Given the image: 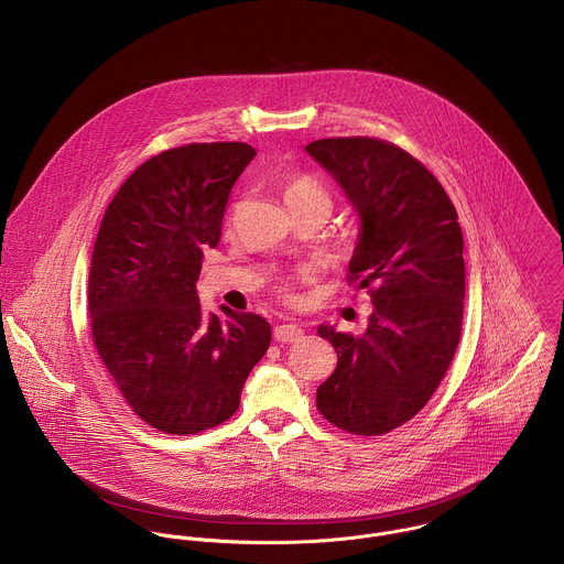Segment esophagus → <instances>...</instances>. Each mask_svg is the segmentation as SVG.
<instances>
[{"instance_id":"34e87169","label":"esophagus","mask_w":564,"mask_h":564,"mask_svg":"<svg viewBox=\"0 0 564 564\" xmlns=\"http://www.w3.org/2000/svg\"><path fill=\"white\" fill-rule=\"evenodd\" d=\"M304 336V329L300 325H293V323H282L273 329V338L278 343H295Z\"/></svg>"}]
</instances>
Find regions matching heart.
<instances>
[{"label":"heart","mask_w":564,"mask_h":564,"mask_svg":"<svg viewBox=\"0 0 564 564\" xmlns=\"http://www.w3.org/2000/svg\"><path fill=\"white\" fill-rule=\"evenodd\" d=\"M284 202H286L289 208L302 206V204H311V202H325V204H329L327 193L323 191L322 186H317L315 182H311L306 177H295V180H291L286 184Z\"/></svg>","instance_id":"heart-1"}]
</instances>
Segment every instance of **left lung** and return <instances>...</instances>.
Segmentation results:
<instances>
[{"label": "left lung", "mask_w": 564, "mask_h": 564, "mask_svg": "<svg viewBox=\"0 0 564 564\" xmlns=\"http://www.w3.org/2000/svg\"><path fill=\"white\" fill-rule=\"evenodd\" d=\"M358 215L349 275L369 289L365 334L319 325L338 356L317 389L336 427L376 436L412 419L454 360L465 302L458 215L438 180L398 145L351 137L306 145Z\"/></svg>", "instance_id": "obj_1"}]
</instances>
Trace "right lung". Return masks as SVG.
Segmentation results:
<instances>
[{"mask_svg": "<svg viewBox=\"0 0 564 564\" xmlns=\"http://www.w3.org/2000/svg\"><path fill=\"white\" fill-rule=\"evenodd\" d=\"M247 143H191L143 162L117 191L90 256L88 313L101 362L132 410L166 434L228 421L271 343L253 313L204 315L202 251L221 241Z\"/></svg>", "mask_w": 564, "mask_h": 564, "instance_id": "right-lung-1", "label": "right lung"}]
</instances>
